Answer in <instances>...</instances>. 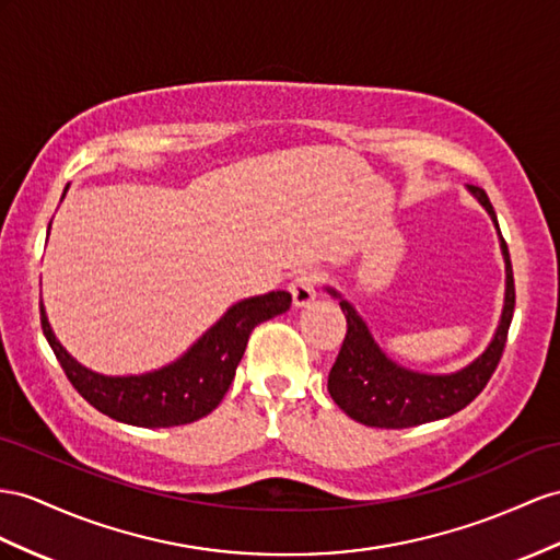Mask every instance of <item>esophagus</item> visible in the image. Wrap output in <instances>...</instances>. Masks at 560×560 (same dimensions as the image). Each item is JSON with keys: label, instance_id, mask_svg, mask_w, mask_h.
Returning a JSON list of instances; mask_svg holds the SVG:
<instances>
[{"label": "esophagus", "instance_id": "34e87169", "mask_svg": "<svg viewBox=\"0 0 560 560\" xmlns=\"http://www.w3.org/2000/svg\"><path fill=\"white\" fill-rule=\"evenodd\" d=\"M317 283H319V271H300V275L291 281V295L295 307L310 305L314 298H317Z\"/></svg>", "mask_w": 560, "mask_h": 560}]
</instances>
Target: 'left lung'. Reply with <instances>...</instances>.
<instances>
[{"mask_svg": "<svg viewBox=\"0 0 560 560\" xmlns=\"http://www.w3.org/2000/svg\"><path fill=\"white\" fill-rule=\"evenodd\" d=\"M468 191L490 212L499 232L501 255H504L506 262L504 310H501V319L492 342L476 362H470L462 371L444 376L419 374V371L395 364L378 348L369 326L348 300H342L338 291L326 289L340 300V310L348 319L346 340H342L340 352L331 366V374H328V393H331L334 402L350 419L371 428H411L428 421H438L452 417V413L470 405L482 393L487 381L492 378L501 360V352L506 348V336L515 307V285L511 255L504 236H501L490 198L476 184H468Z\"/></svg>", "mask_w": 560, "mask_h": 560, "instance_id": "left-lung-1", "label": "left lung"}]
</instances>
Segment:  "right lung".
<instances>
[{
  "label": "right lung",
  "instance_id": "right-lung-1",
  "mask_svg": "<svg viewBox=\"0 0 560 560\" xmlns=\"http://www.w3.org/2000/svg\"><path fill=\"white\" fill-rule=\"evenodd\" d=\"M291 300L289 291H271L241 300L229 307L224 317L210 326L177 362L141 376L94 374L78 364L56 340L42 303L39 322L68 381L94 409L130 425L170 428L203 419L222 402L234 381L241 357L246 352L253 328L283 314L291 307Z\"/></svg>",
  "mask_w": 560,
  "mask_h": 560
}]
</instances>
